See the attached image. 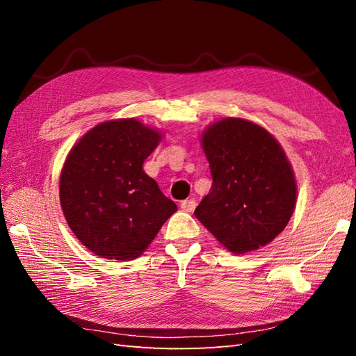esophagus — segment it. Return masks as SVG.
Returning <instances> with one entry per match:
<instances>
[{
  "label": "esophagus",
  "mask_w": 356,
  "mask_h": 356,
  "mask_svg": "<svg viewBox=\"0 0 356 356\" xmlns=\"http://www.w3.org/2000/svg\"><path fill=\"white\" fill-rule=\"evenodd\" d=\"M195 205H197V203H195L194 199H186L180 202V208H182V211H185V213H193L195 209Z\"/></svg>",
  "instance_id": "34e87169"
}]
</instances>
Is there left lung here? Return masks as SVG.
I'll return each mask as SVG.
<instances>
[{
    "label": "left lung",
    "instance_id": "left-lung-1",
    "mask_svg": "<svg viewBox=\"0 0 356 356\" xmlns=\"http://www.w3.org/2000/svg\"><path fill=\"white\" fill-rule=\"evenodd\" d=\"M213 186L194 214L228 248L243 254L270 243L295 208L297 185L280 143L260 125L228 118L202 136Z\"/></svg>",
    "mask_w": 356,
    "mask_h": 356
}]
</instances>
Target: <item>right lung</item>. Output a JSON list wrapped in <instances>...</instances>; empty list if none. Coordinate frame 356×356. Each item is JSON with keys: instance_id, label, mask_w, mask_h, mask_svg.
Wrapping results in <instances>:
<instances>
[{"instance_id": "add662e5", "label": "right lung", "mask_w": 356, "mask_h": 356, "mask_svg": "<svg viewBox=\"0 0 356 356\" xmlns=\"http://www.w3.org/2000/svg\"><path fill=\"white\" fill-rule=\"evenodd\" d=\"M161 133L136 119L104 122L72 148L59 199L81 243L108 260H133L157 236L177 207L143 172Z\"/></svg>"}]
</instances>
